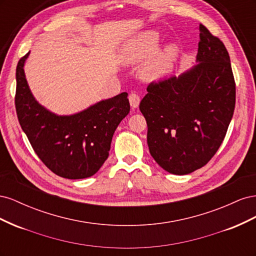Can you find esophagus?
Wrapping results in <instances>:
<instances>
[{"mask_svg": "<svg viewBox=\"0 0 256 256\" xmlns=\"http://www.w3.org/2000/svg\"><path fill=\"white\" fill-rule=\"evenodd\" d=\"M140 102H141L140 95L136 94V92H131V94L129 95V102H130V106L132 109H136L138 104H140Z\"/></svg>", "mask_w": 256, "mask_h": 256, "instance_id": "1", "label": "esophagus"}]
</instances>
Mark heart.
Wrapping results in <instances>:
<instances>
[{
	"mask_svg": "<svg viewBox=\"0 0 256 256\" xmlns=\"http://www.w3.org/2000/svg\"><path fill=\"white\" fill-rule=\"evenodd\" d=\"M159 44V35L156 32H146L136 40L130 42L122 51V60L134 63L156 50ZM180 56V50L175 44H168L158 51L150 60L143 69V74L147 79H159L172 70Z\"/></svg>",
	"mask_w": 256,
	"mask_h": 256,
	"instance_id": "heart-1",
	"label": "heart"
}]
</instances>
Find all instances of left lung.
<instances>
[{"instance_id":"obj_1","label":"left lung","mask_w":256,"mask_h":256,"mask_svg":"<svg viewBox=\"0 0 256 256\" xmlns=\"http://www.w3.org/2000/svg\"><path fill=\"white\" fill-rule=\"evenodd\" d=\"M198 30L200 63L180 76L150 82L140 104L152 157L176 175L208 164L226 138L235 109L228 52L202 23Z\"/></svg>"}]
</instances>
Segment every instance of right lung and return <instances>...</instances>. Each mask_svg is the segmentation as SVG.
<instances>
[{
    "mask_svg": "<svg viewBox=\"0 0 256 256\" xmlns=\"http://www.w3.org/2000/svg\"><path fill=\"white\" fill-rule=\"evenodd\" d=\"M16 69L14 106L20 126L34 152L50 171L68 180L94 175L104 164L115 129L130 111L127 92L102 100L70 116H58L34 99L26 80L23 65Z\"/></svg>",
    "mask_w": 256,
    "mask_h": 256,
    "instance_id": "right-lung-1",
    "label": "right lung"
}]
</instances>
